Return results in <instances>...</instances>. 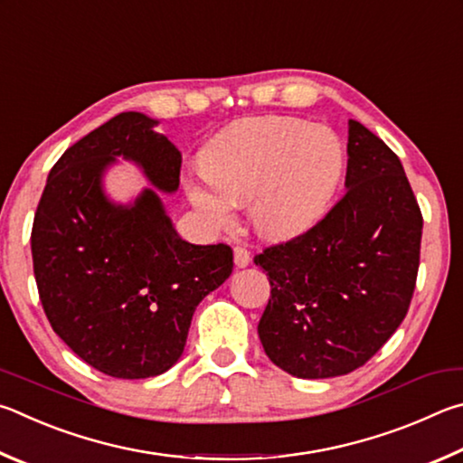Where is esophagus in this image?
<instances>
[{"mask_svg":"<svg viewBox=\"0 0 463 463\" xmlns=\"http://www.w3.org/2000/svg\"><path fill=\"white\" fill-rule=\"evenodd\" d=\"M250 260H252V256H250L248 248H244V246L233 248V262H236L238 269H246Z\"/></svg>","mask_w":463,"mask_h":463,"instance_id":"34e87169","label":"esophagus"}]
</instances>
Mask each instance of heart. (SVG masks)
<instances>
[{
    "mask_svg": "<svg viewBox=\"0 0 463 463\" xmlns=\"http://www.w3.org/2000/svg\"><path fill=\"white\" fill-rule=\"evenodd\" d=\"M203 175L186 173V199L209 230H227L248 205L266 240H290L321 222L345 170L334 129L290 116L233 121L201 152Z\"/></svg>",
    "mask_w": 463,
    "mask_h": 463,
    "instance_id": "b5f03b06",
    "label": "heart"
}]
</instances>
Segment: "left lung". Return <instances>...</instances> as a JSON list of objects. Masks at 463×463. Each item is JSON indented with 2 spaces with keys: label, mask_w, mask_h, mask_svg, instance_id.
I'll use <instances>...</instances> for the list:
<instances>
[{
  "label": "left lung",
  "mask_w": 463,
  "mask_h": 463,
  "mask_svg": "<svg viewBox=\"0 0 463 463\" xmlns=\"http://www.w3.org/2000/svg\"><path fill=\"white\" fill-rule=\"evenodd\" d=\"M347 193L303 236L254 258L270 280L258 335L297 378H334L366 364L409 311L423 215L396 154L350 119Z\"/></svg>",
  "instance_id": "1"
}]
</instances>
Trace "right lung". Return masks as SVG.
<instances>
[{
  "label": "right lung",
  "mask_w": 463,
  "mask_h": 463,
  "mask_svg": "<svg viewBox=\"0 0 463 463\" xmlns=\"http://www.w3.org/2000/svg\"><path fill=\"white\" fill-rule=\"evenodd\" d=\"M156 119L124 111L62 154L32 225L38 295L54 334L113 378H150L175 366L193 313L233 270L230 246L178 236L156 190L128 206L102 191L118 157L134 161L162 193H175L181 152Z\"/></svg>",
  "instance_id": "add662e5"
}]
</instances>
